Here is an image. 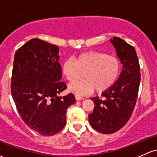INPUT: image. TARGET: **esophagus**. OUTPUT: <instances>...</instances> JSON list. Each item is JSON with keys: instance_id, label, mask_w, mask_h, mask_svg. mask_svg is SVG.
I'll return each instance as SVG.
<instances>
[{"instance_id": "esophagus-1", "label": "esophagus", "mask_w": 157, "mask_h": 157, "mask_svg": "<svg viewBox=\"0 0 157 157\" xmlns=\"http://www.w3.org/2000/svg\"><path fill=\"white\" fill-rule=\"evenodd\" d=\"M75 98H76V100H77V101H81V100L83 99V98H82V97H80V96H79V95H75Z\"/></svg>"}]
</instances>
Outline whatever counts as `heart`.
<instances>
[{
	"instance_id": "1",
	"label": "heart",
	"mask_w": 157,
	"mask_h": 157,
	"mask_svg": "<svg viewBox=\"0 0 157 157\" xmlns=\"http://www.w3.org/2000/svg\"><path fill=\"white\" fill-rule=\"evenodd\" d=\"M62 73L67 80L72 82L85 72V79L73 82L68 90L77 95H85L92 92H102L110 88L121 72L119 59L98 51L82 53L75 57L68 58L63 63Z\"/></svg>"
}]
</instances>
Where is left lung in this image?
Instances as JSON below:
<instances>
[{
	"mask_svg": "<svg viewBox=\"0 0 157 157\" xmlns=\"http://www.w3.org/2000/svg\"><path fill=\"white\" fill-rule=\"evenodd\" d=\"M110 42L122 64L116 82L101 95L91 98L93 112L89 115V124L97 131L105 134L118 131L128 121L135 107L140 83V67L136 50L119 37Z\"/></svg>",
	"mask_w": 157,
	"mask_h": 157,
	"instance_id": "obj_1",
	"label": "left lung"
}]
</instances>
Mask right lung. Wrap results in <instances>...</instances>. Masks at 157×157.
Wrapping results in <instances>:
<instances>
[{"label": "right lung", "mask_w": 157, "mask_h": 157, "mask_svg": "<svg viewBox=\"0 0 157 157\" xmlns=\"http://www.w3.org/2000/svg\"><path fill=\"white\" fill-rule=\"evenodd\" d=\"M59 48L33 39L15 53L11 92L17 110L31 130L42 136L55 135L66 124L68 107L76 102L62 79Z\"/></svg>", "instance_id": "right-lung-1"}]
</instances>
